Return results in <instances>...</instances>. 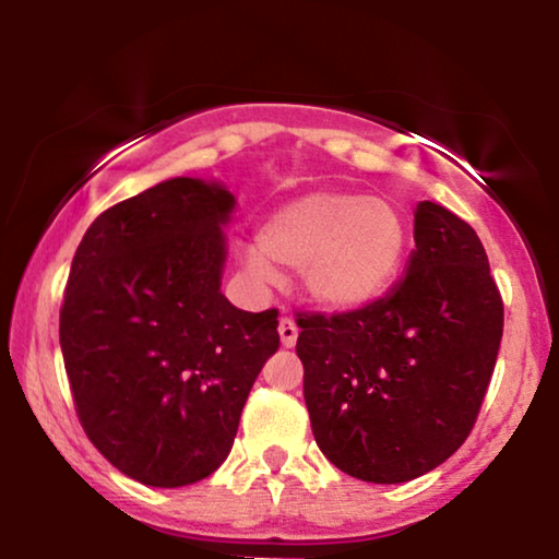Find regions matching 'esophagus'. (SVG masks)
Wrapping results in <instances>:
<instances>
[{"label": "esophagus", "instance_id": "esophagus-1", "mask_svg": "<svg viewBox=\"0 0 559 559\" xmlns=\"http://www.w3.org/2000/svg\"><path fill=\"white\" fill-rule=\"evenodd\" d=\"M277 331H280V341H282V346H285V348H293L295 343H297V325L293 323V320H289V318H282V320H280V328H277Z\"/></svg>", "mask_w": 559, "mask_h": 559}]
</instances>
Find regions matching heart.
Wrapping results in <instances>:
<instances>
[{"mask_svg": "<svg viewBox=\"0 0 559 559\" xmlns=\"http://www.w3.org/2000/svg\"><path fill=\"white\" fill-rule=\"evenodd\" d=\"M409 249L407 221L394 203L366 193L318 190L272 213L247 270L259 280L272 266L302 270V295L331 312L361 310L384 297Z\"/></svg>", "mask_w": 559, "mask_h": 559, "instance_id": "b5f03b06", "label": "heart"}]
</instances>
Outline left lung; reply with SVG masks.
<instances>
[{
	"mask_svg": "<svg viewBox=\"0 0 559 559\" xmlns=\"http://www.w3.org/2000/svg\"><path fill=\"white\" fill-rule=\"evenodd\" d=\"M297 325L318 448L348 476L404 484L468 438L499 356L503 302L478 234L423 201L407 270L384 297Z\"/></svg>",
	"mask_w": 559,
	"mask_h": 559,
	"instance_id": "1",
	"label": "left lung"
}]
</instances>
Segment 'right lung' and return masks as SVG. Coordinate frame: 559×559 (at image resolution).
Wrapping results in <instances>:
<instances>
[{
  "mask_svg": "<svg viewBox=\"0 0 559 559\" xmlns=\"http://www.w3.org/2000/svg\"><path fill=\"white\" fill-rule=\"evenodd\" d=\"M234 211L224 182L170 178L104 211L75 249L60 310L75 412L98 453L144 486H190L226 461L280 348L277 310L221 293Z\"/></svg>",
  "mask_w": 559,
  "mask_h": 559,
  "instance_id": "1",
  "label": "right lung"
}]
</instances>
